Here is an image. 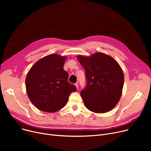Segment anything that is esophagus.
<instances>
[{"label":"esophagus","instance_id":"esophagus-1","mask_svg":"<svg viewBox=\"0 0 151 151\" xmlns=\"http://www.w3.org/2000/svg\"><path fill=\"white\" fill-rule=\"evenodd\" d=\"M75 86H76V88L77 89H78V83H76L75 84Z\"/></svg>","mask_w":151,"mask_h":151}]
</instances>
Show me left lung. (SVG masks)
<instances>
[{
	"mask_svg": "<svg viewBox=\"0 0 151 151\" xmlns=\"http://www.w3.org/2000/svg\"><path fill=\"white\" fill-rule=\"evenodd\" d=\"M85 70L86 85L81 91L86 107L92 112L104 113L113 109L119 101L124 86V73L111 57L97 52L91 57L78 55Z\"/></svg>",
	"mask_w": 151,
	"mask_h": 151,
	"instance_id": "8db88e82",
	"label": "left lung"
}]
</instances>
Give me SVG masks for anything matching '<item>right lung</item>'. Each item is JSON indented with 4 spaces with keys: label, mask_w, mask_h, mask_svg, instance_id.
<instances>
[{
    "label": "right lung",
    "mask_w": 151,
    "mask_h": 151,
    "mask_svg": "<svg viewBox=\"0 0 151 151\" xmlns=\"http://www.w3.org/2000/svg\"><path fill=\"white\" fill-rule=\"evenodd\" d=\"M67 58L50 54L37 61L28 72L26 86L28 97L38 109L57 111L66 105L76 86L68 81V74L63 68Z\"/></svg>",
    "instance_id": "right-lung-1"
}]
</instances>
